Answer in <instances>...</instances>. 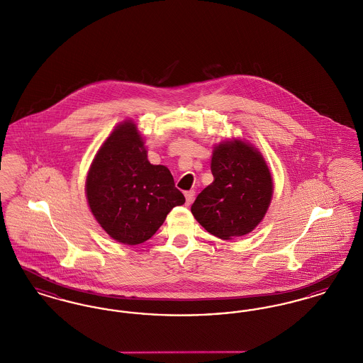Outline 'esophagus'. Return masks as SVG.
Returning a JSON list of instances; mask_svg holds the SVG:
<instances>
[{"instance_id":"34e87169","label":"esophagus","mask_w":363,"mask_h":363,"mask_svg":"<svg viewBox=\"0 0 363 363\" xmlns=\"http://www.w3.org/2000/svg\"><path fill=\"white\" fill-rule=\"evenodd\" d=\"M194 190H189V191H185V197H186V206H190L194 200Z\"/></svg>"}]
</instances>
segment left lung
<instances>
[{"label": "left lung", "mask_w": 363, "mask_h": 363, "mask_svg": "<svg viewBox=\"0 0 363 363\" xmlns=\"http://www.w3.org/2000/svg\"><path fill=\"white\" fill-rule=\"evenodd\" d=\"M213 182L191 204V213L208 233L233 240L262 220L272 199V177L257 150L241 140L218 145L211 160Z\"/></svg>", "instance_id": "8db88e82"}]
</instances>
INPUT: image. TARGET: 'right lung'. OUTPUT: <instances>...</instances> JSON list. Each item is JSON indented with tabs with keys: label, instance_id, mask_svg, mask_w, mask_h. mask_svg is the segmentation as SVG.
I'll use <instances>...</instances> for the list:
<instances>
[{
	"label": "right lung",
	"instance_id": "obj_1",
	"mask_svg": "<svg viewBox=\"0 0 363 363\" xmlns=\"http://www.w3.org/2000/svg\"><path fill=\"white\" fill-rule=\"evenodd\" d=\"M89 208L116 241L150 240L167 213L185 203L170 170L147 159L136 125L123 122L104 141L86 177Z\"/></svg>",
	"mask_w": 363,
	"mask_h": 363
}]
</instances>
